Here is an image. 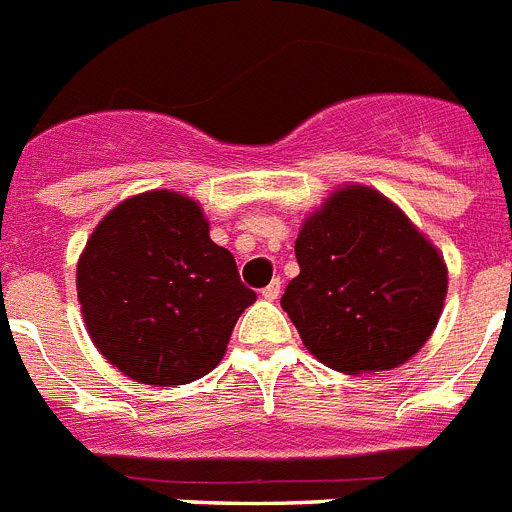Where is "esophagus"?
<instances>
[{
  "mask_svg": "<svg viewBox=\"0 0 512 512\" xmlns=\"http://www.w3.org/2000/svg\"><path fill=\"white\" fill-rule=\"evenodd\" d=\"M278 296H280V280H273V283L262 288V298H265V301H275Z\"/></svg>",
  "mask_w": 512,
  "mask_h": 512,
  "instance_id": "34e87169",
  "label": "esophagus"
}]
</instances>
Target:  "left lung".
<instances>
[{
    "label": "left lung",
    "mask_w": 512,
    "mask_h": 512,
    "mask_svg": "<svg viewBox=\"0 0 512 512\" xmlns=\"http://www.w3.org/2000/svg\"><path fill=\"white\" fill-rule=\"evenodd\" d=\"M296 257L301 273L280 306L331 370H393L434 334L449 288L444 255L375 188L331 191L303 219Z\"/></svg>",
    "instance_id": "1"
}]
</instances>
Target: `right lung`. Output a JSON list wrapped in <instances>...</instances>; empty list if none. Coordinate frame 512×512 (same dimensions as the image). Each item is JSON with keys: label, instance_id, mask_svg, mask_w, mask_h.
Returning a JSON list of instances; mask_svg holds the SVG:
<instances>
[{"label": "right lung", "instance_id": "obj_1", "mask_svg": "<svg viewBox=\"0 0 512 512\" xmlns=\"http://www.w3.org/2000/svg\"><path fill=\"white\" fill-rule=\"evenodd\" d=\"M76 290L94 347L124 377L173 388L209 375L255 293L211 242L199 201L158 188L119 201L78 257Z\"/></svg>", "mask_w": 512, "mask_h": 512}]
</instances>
